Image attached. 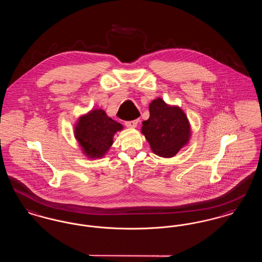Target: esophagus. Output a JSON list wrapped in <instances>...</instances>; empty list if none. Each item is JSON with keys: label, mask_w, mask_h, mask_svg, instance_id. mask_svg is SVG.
<instances>
[{"label": "esophagus", "mask_w": 262, "mask_h": 262, "mask_svg": "<svg viewBox=\"0 0 262 262\" xmlns=\"http://www.w3.org/2000/svg\"><path fill=\"white\" fill-rule=\"evenodd\" d=\"M137 123H138V121H137V120H135V121H128V122H125V125L126 127L135 128V127H137Z\"/></svg>", "instance_id": "esophagus-1"}]
</instances>
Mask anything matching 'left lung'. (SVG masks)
Wrapping results in <instances>:
<instances>
[{
	"mask_svg": "<svg viewBox=\"0 0 262 262\" xmlns=\"http://www.w3.org/2000/svg\"><path fill=\"white\" fill-rule=\"evenodd\" d=\"M149 112V119L142 123L141 133L156 155L173 157L190 137L186 114L178 106L167 105L161 98L150 103Z\"/></svg>",
	"mask_w": 262,
	"mask_h": 262,
	"instance_id": "left-lung-1",
	"label": "left lung"
}]
</instances>
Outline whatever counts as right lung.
<instances>
[{
	"label": "right lung",
	"mask_w": 262,
	"mask_h": 262,
	"mask_svg": "<svg viewBox=\"0 0 262 262\" xmlns=\"http://www.w3.org/2000/svg\"><path fill=\"white\" fill-rule=\"evenodd\" d=\"M123 125L109 118L101 109L92 110L78 119L75 137L89 158H101L110 149L113 137Z\"/></svg>",
	"instance_id": "right-lung-1"
}]
</instances>
